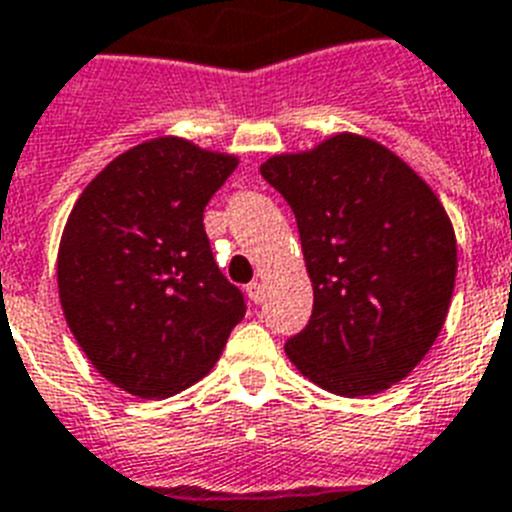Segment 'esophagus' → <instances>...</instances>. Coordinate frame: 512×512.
Listing matches in <instances>:
<instances>
[{"label": "esophagus", "instance_id": "esophagus-1", "mask_svg": "<svg viewBox=\"0 0 512 512\" xmlns=\"http://www.w3.org/2000/svg\"><path fill=\"white\" fill-rule=\"evenodd\" d=\"M247 294H249V299L255 302V305H260V302H263V297H265V286L260 284V281H252V284L247 286Z\"/></svg>", "mask_w": 512, "mask_h": 512}]
</instances>
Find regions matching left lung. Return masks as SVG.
<instances>
[{
	"instance_id": "left-lung-1",
	"label": "left lung",
	"mask_w": 512,
	"mask_h": 512,
	"mask_svg": "<svg viewBox=\"0 0 512 512\" xmlns=\"http://www.w3.org/2000/svg\"><path fill=\"white\" fill-rule=\"evenodd\" d=\"M260 173L297 218L313 315L286 355L342 397L389 389L421 363L450 310L458 244L426 181L384 144L336 134Z\"/></svg>"
}]
</instances>
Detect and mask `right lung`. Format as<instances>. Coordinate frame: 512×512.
<instances>
[{
    "instance_id": "right-lung-1",
    "label": "right lung",
    "mask_w": 512,
    "mask_h": 512,
    "mask_svg": "<svg viewBox=\"0 0 512 512\" xmlns=\"http://www.w3.org/2000/svg\"><path fill=\"white\" fill-rule=\"evenodd\" d=\"M239 165L178 136L128 149L83 189L57 252L70 331L110 384L162 400L197 384L244 318L205 207Z\"/></svg>"
}]
</instances>
